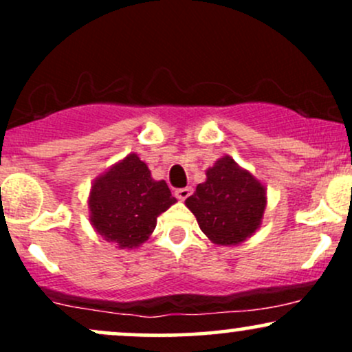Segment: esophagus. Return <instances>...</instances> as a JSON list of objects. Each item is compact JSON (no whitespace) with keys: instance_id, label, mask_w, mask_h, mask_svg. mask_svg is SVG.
<instances>
[{"instance_id":"1","label":"esophagus","mask_w":352,"mask_h":352,"mask_svg":"<svg viewBox=\"0 0 352 352\" xmlns=\"http://www.w3.org/2000/svg\"><path fill=\"white\" fill-rule=\"evenodd\" d=\"M192 192H193L192 187L177 188V190H175V195H177V199H179V200H185V199H188L190 195H192Z\"/></svg>"}]
</instances>
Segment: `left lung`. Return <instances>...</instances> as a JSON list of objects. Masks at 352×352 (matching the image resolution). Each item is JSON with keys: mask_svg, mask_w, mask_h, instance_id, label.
Segmentation results:
<instances>
[{"mask_svg": "<svg viewBox=\"0 0 352 352\" xmlns=\"http://www.w3.org/2000/svg\"><path fill=\"white\" fill-rule=\"evenodd\" d=\"M201 232L217 245H236L260 227L266 197L265 187L223 157L207 170V182L185 200Z\"/></svg>", "mask_w": 352, "mask_h": 352, "instance_id": "8db88e82", "label": "left lung"}]
</instances>
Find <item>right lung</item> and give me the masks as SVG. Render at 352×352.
<instances>
[{
  "label": "right lung",
  "mask_w": 352,
  "mask_h": 352,
  "mask_svg": "<svg viewBox=\"0 0 352 352\" xmlns=\"http://www.w3.org/2000/svg\"><path fill=\"white\" fill-rule=\"evenodd\" d=\"M175 201L165 180H153L147 165L131 153L94 182L89 208L104 240L135 248L151 236L157 217Z\"/></svg>",
  "instance_id": "right-lung-1"
}]
</instances>
